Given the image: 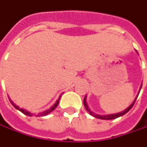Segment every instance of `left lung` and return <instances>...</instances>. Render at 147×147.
<instances>
[{"label": "left lung", "mask_w": 147, "mask_h": 147, "mask_svg": "<svg viewBox=\"0 0 147 147\" xmlns=\"http://www.w3.org/2000/svg\"><path fill=\"white\" fill-rule=\"evenodd\" d=\"M141 86H142V84L140 85V89H141ZM140 93V92H139ZM139 96V94L137 95V96ZM137 96L136 97V99L134 100V101L131 103V105L129 106V107H128L126 109H124L123 111H122V112H119V113H113V114H106V115H100V114H97V113H95L94 112H92L90 109V107H89V106H88V104H87V102H86V96L84 97V107H85V109L87 110V112H89V113L91 115V116H93V117H95V118H96V119H104V120H110V119H117V118H119V117H121V116H123V115H124L125 113H127L131 108H132V107L134 106V104H135V102H136V98H137Z\"/></svg>", "instance_id": "8db88e82"}]
</instances>
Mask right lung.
<instances>
[{
  "label": "right lung",
  "mask_w": 147,
  "mask_h": 147,
  "mask_svg": "<svg viewBox=\"0 0 147 147\" xmlns=\"http://www.w3.org/2000/svg\"><path fill=\"white\" fill-rule=\"evenodd\" d=\"M61 96H59V98H58V100H57V101L49 108V109H46L45 111H43V112H40L39 113H37V114H35V113H31V112H28L27 110H25V109H24V108H21V107H19L18 106H17L13 101H11V99L9 98L10 101H11V105L16 108V109H18V110H19L20 112H22L24 114H25V115H27V116H29V117H32V116H35V117H42V116H46L47 114H49L50 113H51L57 107V105H58V103H59V100H60V98H61Z\"/></svg>",
  "instance_id": "obj_1"
}]
</instances>
